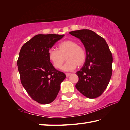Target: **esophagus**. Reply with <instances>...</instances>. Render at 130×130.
<instances>
[{
  "instance_id": "34e87169",
  "label": "esophagus",
  "mask_w": 130,
  "mask_h": 130,
  "mask_svg": "<svg viewBox=\"0 0 130 130\" xmlns=\"http://www.w3.org/2000/svg\"><path fill=\"white\" fill-rule=\"evenodd\" d=\"M65 74H66V76H67V77H69L71 74H70V73H66Z\"/></svg>"
}]
</instances>
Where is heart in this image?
Wrapping results in <instances>:
<instances>
[{
	"label": "heart",
	"instance_id": "b5f03b06",
	"mask_svg": "<svg viewBox=\"0 0 130 130\" xmlns=\"http://www.w3.org/2000/svg\"><path fill=\"white\" fill-rule=\"evenodd\" d=\"M86 52L77 42L67 40L58 45V50L50 49L48 50V58L56 69L62 68L65 59L68 61L63 66L65 71H73L78 67L83 66L86 61Z\"/></svg>",
	"mask_w": 130,
	"mask_h": 130
}]
</instances>
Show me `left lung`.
Returning <instances> with one entry per match:
<instances>
[{
    "label": "left lung",
    "mask_w": 130,
    "mask_h": 130,
    "mask_svg": "<svg viewBox=\"0 0 130 130\" xmlns=\"http://www.w3.org/2000/svg\"><path fill=\"white\" fill-rule=\"evenodd\" d=\"M79 38L86 52V61L76 72L78 81L76 88L88 98L102 95L107 88L112 73V54L105 39L90 30L69 32Z\"/></svg>",
    "instance_id": "1"
}]
</instances>
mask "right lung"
Returning a JSON list of instances; mask_svg holds the SVG:
<instances>
[{
	"instance_id": "add662e5",
	"label": "right lung",
	"mask_w": 130,
	"mask_h": 130,
	"mask_svg": "<svg viewBox=\"0 0 130 130\" xmlns=\"http://www.w3.org/2000/svg\"><path fill=\"white\" fill-rule=\"evenodd\" d=\"M64 36L36 35L24 44L19 52L17 65L22 84L31 98L40 104L53 102L66 77L48 58V50Z\"/></svg>"
}]
</instances>
